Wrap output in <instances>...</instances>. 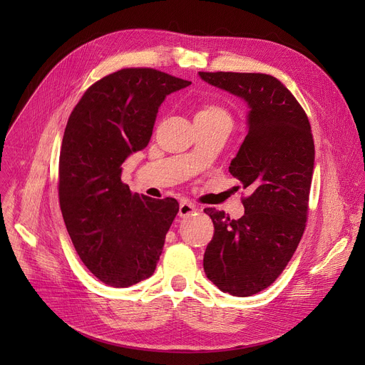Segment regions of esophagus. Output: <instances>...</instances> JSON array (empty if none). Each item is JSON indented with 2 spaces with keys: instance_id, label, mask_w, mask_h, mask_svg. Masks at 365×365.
<instances>
[{
  "instance_id": "esophagus-1",
  "label": "esophagus",
  "mask_w": 365,
  "mask_h": 365,
  "mask_svg": "<svg viewBox=\"0 0 365 365\" xmlns=\"http://www.w3.org/2000/svg\"><path fill=\"white\" fill-rule=\"evenodd\" d=\"M197 205H194L192 202H187V201H183V202H180V205H179V216L180 217H186V216H190V215H194L195 212H197Z\"/></svg>"
}]
</instances>
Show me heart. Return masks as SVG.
<instances>
[{
	"label": "heart",
	"instance_id": "b5f03b06",
	"mask_svg": "<svg viewBox=\"0 0 365 365\" xmlns=\"http://www.w3.org/2000/svg\"><path fill=\"white\" fill-rule=\"evenodd\" d=\"M219 117V115H223V117H227V113L225 109H222L220 106H216V105H207L204 106L198 113L197 117Z\"/></svg>",
	"mask_w": 365,
	"mask_h": 365
}]
</instances>
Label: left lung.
Segmentation results:
<instances>
[{"label":"left lung","instance_id":"8db88e82","mask_svg":"<svg viewBox=\"0 0 365 365\" xmlns=\"http://www.w3.org/2000/svg\"><path fill=\"white\" fill-rule=\"evenodd\" d=\"M201 80L248 105L247 136L229 171L252 195L244 216L205 208L215 235L204 271L217 289L238 297L269 287L293 257L308 219L315 146L308 117L279 80L266 73L198 72Z\"/></svg>","mask_w":365,"mask_h":365}]
</instances>
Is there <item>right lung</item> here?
<instances>
[{
	"label": "right lung",
	"mask_w": 365,
	"mask_h": 365,
	"mask_svg": "<svg viewBox=\"0 0 365 365\" xmlns=\"http://www.w3.org/2000/svg\"><path fill=\"white\" fill-rule=\"evenodd\" d=\"M190 81L152 68H125L83 94L68 120L59 158L62 216L87 269L112 287H130L155 271L175 198L131 194L121 165L148 146L158 108Z\"/></svg>",
	"instance_id": "right-lung-1"
}]
</instances>
